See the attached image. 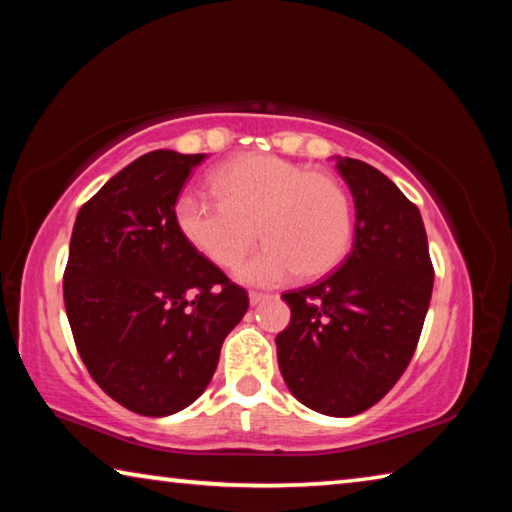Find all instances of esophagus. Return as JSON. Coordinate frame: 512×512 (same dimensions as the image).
I'll return each mask as SVG.
<instances>
[{
  "label": "esophagus",
  "instance_id": "34e87169",
  "mask_svg": "<svg viewBox=\"0 0 512 512\" xmlns=\"http://www.w3.org/2000/svg\"><path fill=\"white\" fill-rule=\"evenodd\" d=\"M250 305H253V307H257L259 305V302H264V300H268V298H271V296H268V293H259V291H250Z\"/></svg>",
  "mask_w": 512,
  "mask_h": 512
}]
</instances>
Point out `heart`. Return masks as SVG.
<instances>
[{"mask_svg":"<svg viewBox=\"0 0 512 512\" xmlns=\"http://www.w3.org/2000/svg\"><path fill=\"white\" fill-rule=\"evenodd\" d=\"M219 198L183 192L173 219L198 255L219 268L239 264L259 237L262 253L237 268L255 287H275L300 271L318 277L339 266L352 239V207L339 180L277 155L250 153L214 173Z\"/></svg>","mask_w":512,"mask_h":512,"instance_id":"b5f03b06","label":"heart"}]
</instances>
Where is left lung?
Wrapping results in <instances>:
<instances>
[{"mask_svg":"<svg viewBox=\"0 0 512 512\" xmlns=\"http://www.w3.org/2000/svg\"><path fill=\"white\" fill-rule=\"evenodd\" d=\"M357 223L339 271L284 293L291 323L277 334V363L298 402L334 418L377 404L418 345L433 266L420 210L370 164L336 158Z\"/></svg>","mask_w":512,"mask_h":512,"instance_id":"1","label":"left lung"}]
</instances>
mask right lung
Here are the masks:
<instances>
[{"mask_svg":"<svg viewBox=\"0 0 512 512\" xmlns=\"http://www.w3.org/2000/svg\"><path fill=\"white\" fill-rule=\"evenodd\" d=\"M205 153L151 151L85 203L63 275L76 350L103 393L164 418L196 402L248 293L176 228L173 207Z\"/></svg>","mask_w":512,"mask_h":512,"instance_id":"add662e5","label":"right lung"}]
</instances>
